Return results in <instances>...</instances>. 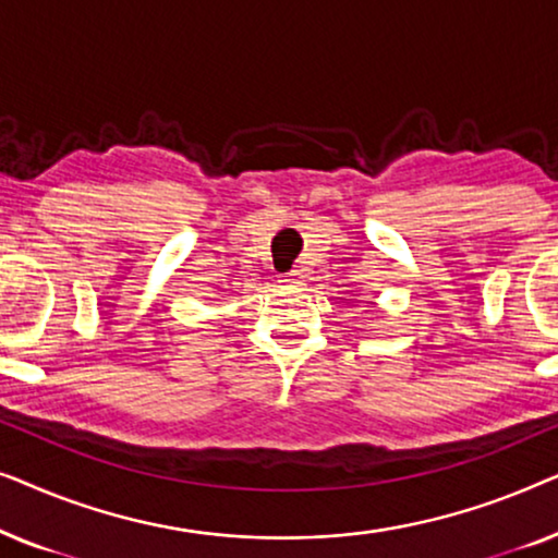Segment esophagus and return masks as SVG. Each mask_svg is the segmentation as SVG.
<instances>
[{
  "instance_id": "obj_1",
  "label": "esophagus",
  "mask_w": 558,
  "mask_h": 558,
  "mask_svg": "<svg viewBox=\"0 0 558 558\" xmlns=\"http://www.w3.org/2000/svg\"><path fill=\"white\" fill-rule=\"evenodd\" d=\"M302 277H300V271H289V274H284V277H281V281H284V284H296V281H300Z\"/></svg>"
}]
</instances>
